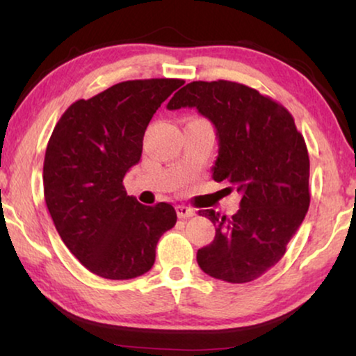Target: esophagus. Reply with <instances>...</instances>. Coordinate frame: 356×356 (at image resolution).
Segmentation results:
<instances>
[{
  "instance_id": "1",
  "label": "esophagus",
  "mask_w": 356,
  "mask_h": 356,
  "mask_svg": "<svg viewBox=\"0 0 356 356\" xmlns=\"http://www.w3.org/2000/svg\"><path fill=\"white\" fill-rule=\"evenodd\" d=\"M177 213L179 218H188V217H193L196 212H194V209L188 206H177Z\"/></svg>"
}]
</instances>
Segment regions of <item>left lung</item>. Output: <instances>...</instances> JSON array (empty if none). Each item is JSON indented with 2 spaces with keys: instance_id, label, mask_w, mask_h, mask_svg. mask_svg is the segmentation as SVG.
<instances>
[{
  "instance_id": "1",
  "label": "left lung",
  "mask_w": 356,
  "mask_h": 356,
  "mask_svg": "<svg viewBox=\"0 0 356 356\" xmlns=\"http://www.w3.org/2000/svg\"><path fill=\"white\" fill-rule=\"evenodd\" d=\"M184 106L216 126L212 177L241 194L232 217L199 211L216 225V238L197 251V264L230 284L256 280L284 257L308 212L309 157L303 136L285 106L238 82H189L167 108Z\"/></svg>"
}]
</instances>
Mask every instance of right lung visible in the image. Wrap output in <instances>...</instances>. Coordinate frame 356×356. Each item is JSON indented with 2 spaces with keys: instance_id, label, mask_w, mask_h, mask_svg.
Returning <instances> with one entry per match:
<instances>
[{
  "instance_id": "1",
  "label": "right lung",
  "mask_w": 356,
  "mask_h": 356,
  "mask_svg": "<svg viewBox=\"0 0 356 356\" xmlns=\"http://www.w3.org/2000/svg\"><path fill=\"white\" fill-rule=\"evenodd\" d=\"M181 79L126 81L77 100L58 121L43 162V191L61 240L86 269L110 280L145 274L160 236L177 223L167 202L144 206L126 194L159 106Z\"/></svg>"
}]
</instances>
